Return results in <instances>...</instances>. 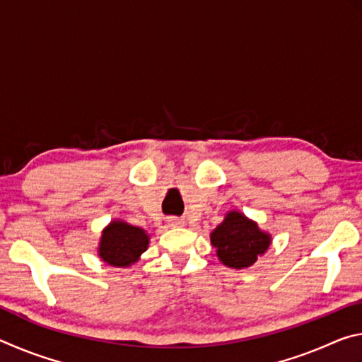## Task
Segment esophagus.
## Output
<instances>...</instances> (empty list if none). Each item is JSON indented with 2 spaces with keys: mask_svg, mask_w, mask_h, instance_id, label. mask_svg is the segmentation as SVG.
<instances>
[{
  "mask_svg": "<svg viewBox=\"0 0 362 362\" xmlns=\"http://www.w3.org/2000/svg\"><path fill=\"white\" fill-rule=\"evenodd\" d=\"M168 223L170 225V226H183V223H185V222H183V220H180V218H169L168 220Z\"/></svg>",
  "mask_w": 362,
  "mask_h": 362,
  "instance_id": "esophagus-1",
  "label": "esophagus"
}]
</instances>
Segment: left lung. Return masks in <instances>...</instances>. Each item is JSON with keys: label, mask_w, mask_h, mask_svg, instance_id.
<instances>
[{"label": "left lung", "mask_w": 362, "mask_h": 362, "mask_svg": "<svg viewBox=\"0 0 362 362\" xmlns=\"http://www.w3.org/2000/svg\"><path fill=\"white\" fill-rule=\"evenodd\" d=\"M273 238L241 211H228L222 223L211 233V244L225 267L243 269L252 267L267 252Z\"/></svg>", "instance_id": "8db88e82"}]
</instances>
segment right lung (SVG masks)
<instances>
[{"mask_svg": "<svg viewBox=\"0 0 362 362\" xmlns=\"http://www.w3.org/2000/svg\"><path fill=\"white\" fill-rule=\"evenodd\" d=\"M148 244L150 235L144 228L113 218L102 230L97 255L108 265L127 268L140 260Z\"/></svg>", "mask_w": 362, "mask_h": 362, "instance_id": "1", "label": "right lung"}]
</instances>
